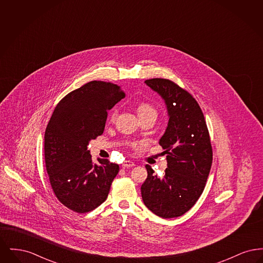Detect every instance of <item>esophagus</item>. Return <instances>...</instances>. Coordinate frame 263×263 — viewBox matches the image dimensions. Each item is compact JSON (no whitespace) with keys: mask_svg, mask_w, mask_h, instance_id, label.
<instances>
[{"mask_svg":"<svg viewBox=\"0 0 263 263\" xmlns=\"http://www.w3.org/2000/svg\"><path fill=\"white\" fill-rule=\"evenodd\" d=\"M124 167H132L135 165V163H133L132 161H125L123 164H122Z\"/></svg>","mask_w":263,"mask_h":263,"instance_id":"34e87169","label":"esophagus"}]
</instances>
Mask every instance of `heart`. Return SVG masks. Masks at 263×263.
I'll return each instance as SVG.
<instances>
[{"label": "heart", "instance_id": "obj_1", "mask_svg": "<svg viewBox=\"0 0 263 263\" xmlns=\"http://www.w3.org/2000/svg\"><path fill=\"white\" fill-rule=\"evenodd\" d=\"M137 112L139 116H143V115H147V114H155L157 115V111L156 109L149 104V103H146V102H142L138 105ZM116 117V112H114L111 114V119H114Z\"/></svg>", "mask_w": 263, "mask_h": 263}]
</instances>
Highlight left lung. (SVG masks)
I'll return each instance as SVG.
<instances>
[{
    "label": "left lung",
    "instance_id": "obj_1",
    "mask_svg": "<svg viewBox=\"0 0 263 263\" xmlns=\"http://www.w3.org/2000/svg\"><path fill=\"white\" fill-rule=\"evenodd\" d=\"M145 83L166 105L168 123L159 144L166 154L167 167L163 177H158L146 165L142 199L157 216L175 218L187 212L205 187L213 160L209 131L198 102L187 90L166 79Z\"/></svg>",
    "mask_w": 263,
    "mask_h": 263
}]
</instances>
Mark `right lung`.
<instances>
[{
	"label": "right lung",
	"instance_id": "add662e5",
	"mask_svg": "<svg viewBox=\"0 0 263 263\" xmlns=\"http://www.w3.org/2000/svg\"><path fill=\"white\" fill-rule=\"evenodd\" d=\"M117 85L91 81L68 93L56 105L44 135V157L51 187L64 206L87 213L106 200L117 163L91 162L88 142L103 133L107 110L122 99Z\"/></svg>",
	"mask_w": 263,
	"mask_h": 263
}]
</instances>
